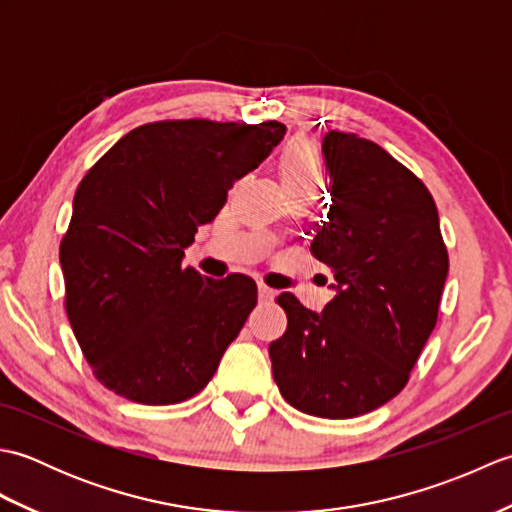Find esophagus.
<instances>
[{"mask_svg":"<svg viewBox=\"0 0 512 512\" xmlns=\"http://www.w3.org/2000/svg\"><path fill=\"white\" fill-rule=\"evenodd\" d=\"M257 292H259V301H273L275 299V290L264 286V284L257 286Z\"/></svg>","mask_w":512,"mask_h":512,"instance_id":"obj_1","label":"esophagus"}]
</instances>
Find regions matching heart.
Returning <instances> with one entry per match:
<instances>
[{"instance_id": "obj_1", "label": "heart", "mask_w": 512, "mask_h": 512, "mask_svg": "<svg viewBox=\"0 0 512 512\" xmlns=\"http://www.w3.org/2000/svg\"><path fill=\"white\" fill-rule=\"evenodd\" d=\"M277 171L290 202H308L321 191V160L308 138L288 140L277 158Z\"/></svg>"}]
</instances>
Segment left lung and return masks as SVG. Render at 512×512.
Segmentation results:
<instances>
[{
    "label": "left lung",
    "mask_w": 512,
    "mask_h": 512,
    "mask_svg": "<svg viewBox=\"0 0 512 512\" xmlns=\"http://www.w3.org/2000/svg\"><path fill=\"white\" fill-rule=\"evenodd\" d=\"M323 158L332 204L310 250L332 268L336 297L317 314L279 295L288 328L268 352L292 407L341 420L409 383L438 323L449 253L429 189L383 147L330 132Z\"/></svg>",
    "instance_id": "1"
}]
</instances>
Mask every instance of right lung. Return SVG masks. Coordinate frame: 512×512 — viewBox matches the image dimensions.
Listing matches in <instances>:
<instances>
[{"instance_id":"1","label":"right lung","mask_w":512,"mask_h":512,"mask_svg":"<svg viewBox=\"0 0 512 512\" xmlns=\"http://www.w3.org/2000/svg\"><path fill=\"white\" fill-rule=\"evenodd\" d=\"M284 134L279 121H156L85 173L59 246L65 312L85 361L114 394L176 405L213 378L257 286L246 275L209 279L182 268L184 248Z\"/></svg>"}]
</instances>
